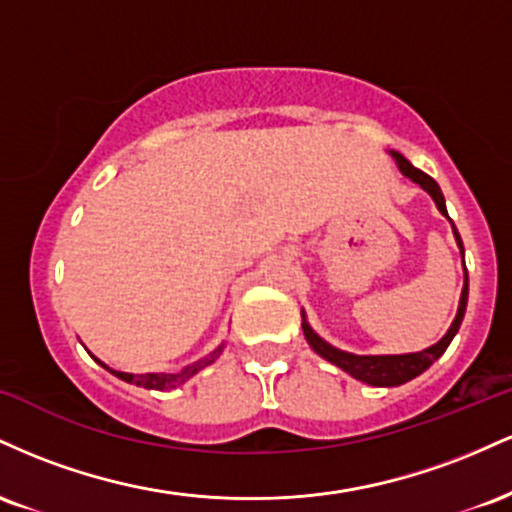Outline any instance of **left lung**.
Segmentation results:
<instances>
[{
	"label": "left lung",
	"instance_id": "obj_1",
	"mask_svg": "<svg viewBox=\"0 0 512 512\" xmlns=\"http://www.w3.org/2000/svg\"><path fill=\"white\" fill-rule=\"evenodd\" d=\"M390 156L395 158L399 173H402L404 178H409L411 182H416V185H419L424 192H428L433 202H436L440 214H443L445 219L450 221L452 236H455V240H457V248H460L462 262H464L462 238H460V233H457L455 223H452V219L448 216V209H445V197H443V192H440L438 182L433 180L431 175H426L424 170L411 166L407 158H404L402 154H397V151H390ZM467 298H469V276H467V269H464V284H462V293H460V305H457V315H455V320H452V325L448 327V332H445L443 337H440L433 346H428V349H421V351H414V354L361 356V354H351V351L337 349V346L325 342V339H322L320 334H317L313 327H310L308 317H305V310H301V317H303L301 327H303L305 339H308V344L313 346V351L317 356H322L325 361H330L332 366L342 368L344 373H349L351 378L358 380V383H366V385H373V387H397V385L409 383V380H414L416 375H421L424 370L431 368L433 361H438V358L445 354V349L450 346L452 337H455L457 330H460V325L464 320Z\"/></svg>",
	"mask_w": 512,
	"mask_h": 512
}]
</instances>
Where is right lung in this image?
<instances>
[{"label":"right lung","mask_w":512,"mask_h":512,"mask_svg":"<svg viewBox=\"0 0 512 512\" xmlns=\"http://www.w3.org/2000/svg\"><path fill=\"white\" fill-rule=\"evenodd\" d=\"M221 351H223V344H221V346H216V349L211 351L209 356L199 358V361L192 363V366L182 368L180 373H142V375L122 373V370H113L110 366H105V363H103V361H98L96 356H93V358H96V361L101 363V366H103L105 370H110V373H113L115 378L125 380V383H132V385H137V387H146V390H173V387L185 385L187 380H190L192 375H197L199 370H202V368L211 366V363H214L216 358L221 356Z\"/></svg>","instance_id":"add662e5"}]
</instances>
